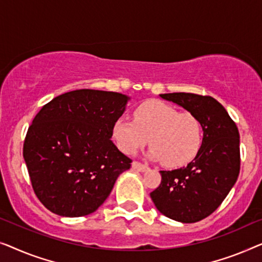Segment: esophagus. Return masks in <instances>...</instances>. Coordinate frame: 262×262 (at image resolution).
Masks as SVG:
<instances>
[{
	"instance_id": "1",
	"label": "esophagus",
	"mask_w": 262,
	"mask_h": 262,
	"mask_svg": "<svg viewBox=\"0 0 262 262\" xmlns=\"http://www.w3.org/2000/svg\"><path fill=\"white\" fill-rule=\"evenodd\" d=\"M132 166H133V168L136 169V171H139V172H145V171H147V169H148V167H147L146 165L139 163V161H133Z\"/></svg>"
}]
</instances>
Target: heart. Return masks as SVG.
<instances>
[{
    "label": "heart",
    "instance_id": "obj_1",
    "mask_svg": "<svg viewBox=\"0 0 262 262\" xmlns=\"http://www.w3.org/2000/svg\"><path fill=\"white\" fill-rule=\"evenodd\" d=\"M202 136L196 116L159 101L136 108L134 121L120 117L113 124V139L123 153H134L149 140L148 156L167 167H179L192 160L201 148Z\"/></svg>",
    "mask_w": 262,
    "mask_h": 262
}]
</instances>
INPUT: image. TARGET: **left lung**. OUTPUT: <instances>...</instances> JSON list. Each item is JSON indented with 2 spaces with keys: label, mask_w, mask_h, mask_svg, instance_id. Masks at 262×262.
Returning a JSON list of instances; mask_svg holds the SVG:
<instances>
[{
  "label": "left lung",
  "mask_w": 262,
  "mask_h": 262,
  "mask_svg": "<svg viewBox=\"0 0 262 262\" xmlns=\"http://www.w3.org/2000/svg\"><path fill=\"white\" fill-rule=\"evenodd\" d=\"M196 116L203 140L187 166L160 171L161 183L150 192L154 205L168 219L194 223L219 208L240 173V134L236 124L211 96L189 93L161 94Z\"/></svg>",
  "instance_id": "1"
}]
</instances>
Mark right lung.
<instances>
[{"label":"right lung","mask_w":262,"mask_h":262,"mask_svg":"<svg viewBox=\"0 0 262 262\" xmlns=\"http://www.w3.org/2000/svg\"><path fill=\"white\" fill-rule=\"evenodd\" d=\"M129 97L80 89L54 97L36 114L24 143L33 190L50 211L89 215L112 192L132 160L112 141Z\"/></svg>","instance_id":"add662e5"}]
</instances>
